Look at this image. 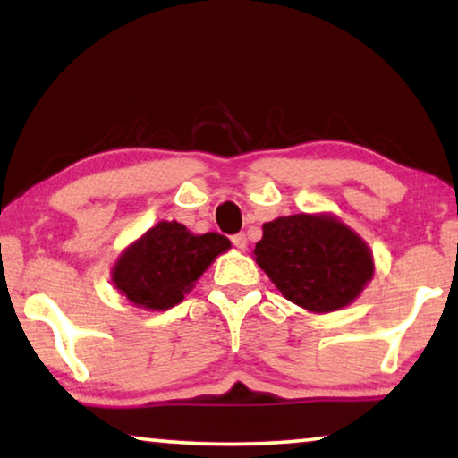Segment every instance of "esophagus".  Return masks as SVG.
<instances>
[{"label":"esophagus","mask_w":458,"mask_h":458,"mask_svg":"<svg viewBox=\"0 0 458 458\" xmlns=\"http://www.w3.org/2000/svg\"><path fill=\"white\" fill-rule=\"evenodd\" d=\"M232 244H234L236 248H238V250H244V248H246V236L244 234H234V236H232Z\"/></svg>","instance_id":"1"}]
</instances>
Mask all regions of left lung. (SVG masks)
<instances>
[{"label": "left lung", "instance_id": "8db88e82", "mask_svg": "<svg viewBox=\"0 0 458 458\" xmlns=\"http://www.w3.org/2000/svg\"><path fill=\"white\" fill-rule=\"evenodd\" d=\"M254 260L284 299L309 313L352 305L374 278V254L366 240L329 212L262 224Z\"/></svg>", "mask_w": 458, "mask_h": 458}]
</instances>
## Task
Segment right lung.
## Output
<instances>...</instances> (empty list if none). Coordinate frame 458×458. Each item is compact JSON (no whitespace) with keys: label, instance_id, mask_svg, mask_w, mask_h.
Wrapping results in <instances>:
<instances>
[{"label":"right lung","instance_id":"obj_1","mask_svg":"<svg viewBox=\"0 0 458 458\" xmlns=\"http://www.w3.org/2000/svg\"><path fill=\"white\" fill-rule=\"evenodd\" d=\"M228 248L230 240L216 232L191 234L180 222L161 220L119 254L111 281L135 307L167 311Z\"/></svg>","mask_w":458,"mask_h":458}]
</instances>
